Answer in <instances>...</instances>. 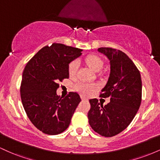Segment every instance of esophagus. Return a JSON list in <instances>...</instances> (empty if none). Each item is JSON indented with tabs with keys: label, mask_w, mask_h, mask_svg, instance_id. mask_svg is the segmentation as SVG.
<instances>
[{
	"label": "esophagus",
	"mask_w": 160,
	"mask_h": 160,
	"mask_svg": "<svg viewBox=\"0 0 160 160\" xmlns=\"http://www.w3.org/2000/svg\"><path fill=\"white\" fill-rule=\"evenodd\" d=\"M81 99H82V100H86V101L88 100V99L86 98H85V97H84V96H81Z\"/></svg>",
	"instance_id": "obj_1"
}]
</instances>
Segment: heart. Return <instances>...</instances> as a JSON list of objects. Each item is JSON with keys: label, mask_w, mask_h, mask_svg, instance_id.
<instances>
[{"label": "heart", "mask_w": 160, "mask_h": 160, "mask_svg": "<svg viewBox=\"0 0 160 160\" xmlns=\"http://www.w3.org/2000/svg\"><path fill=\"white\" fill-rule=\"evenodd\" d=\"M84 61L94 71H98L104 65V60L98 55L89 54L84 58ZM78 63L77 61H73L68 65V74L71 78H74L78 73ZM97 86L94 83L86 82H78L76 84V89L82 95H89L96 90Z\"/></svg>", "instance_id": "1"}]
</instances>
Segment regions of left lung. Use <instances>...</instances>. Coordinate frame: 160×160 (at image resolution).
Wrapping results in <instances>:
<instances>
[{"mask_svg": "<svg viewBox=\"0 0 160 160\" xmlns=\"http://www.w3.org/2000/svg\"><path fill=\"white\" fill-rule=\"evenodd\" d=\"M98 52L109 58L111 74L100 97L111 102L103 106L97 98L89 100V123L95 132L104 137L120 133L131 123L141 102L142 85L140 71L126 53L111 47Z\"/></svg>", "mask_w": 160, "mask_h": 160, "instance_id": "8db88e82", "label": "left lung"}]
</instances>
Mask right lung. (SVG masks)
<instances>
[{"mask_svg":"<svg viewBox=\"0 0 160 160\" xmlns=\"http://www.w3.org/2000/svg\"><path fill=\"white\" fill-rule=\"evenodd\" d=\"M81 51L53 43L40 49L25 65L20 86L22 102L31 122L44 134L58 135L67 129L81 101L75 92L65 97L56 94L59 82L69 78V63Z\"/></svg>","mask_w":160,"mask_h":160,"instance_id":"add662e5","label":"right lung"}]
</instances>
